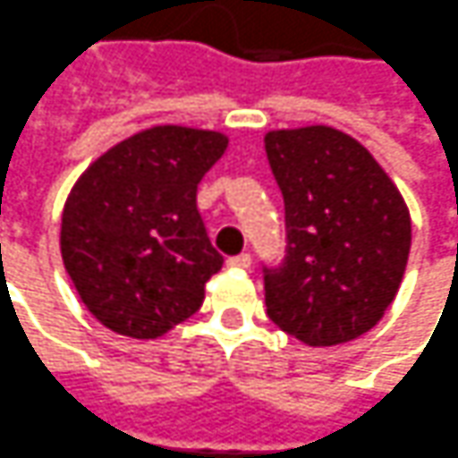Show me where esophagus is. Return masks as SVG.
<instances>
[{
	"mask_svg": "<svg viewBox=\"0 0 458 458\" xmlns=\"http://www.w3.org/2000/svg\"><path fill=\"white\" fill-rule=\"evenodd\" d=\"M229 267H234V269H250L251 267V257L247 251H242V254H236V257H229Z\"/></svg>",
	"mask_w": 458,
	"mask_h": 458,
	"instance_id": "obj_1",
	"label": "esophagus"
}]
</instances>
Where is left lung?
Wrapping results in <instances>:
<instances>
[{
    "label": "left lung",
    "instance_id": "obj_1",
    "mask_svg": "<svg viewBox=\"0 0 458 458\" xmlns=\"http://www.w3.org/2000/svg\"><path fill=\"white\" fill-rule=\"evenodd\" d=\"M287 254L265 269L269 320L312 348L355 340L395 300L411 251L401 191L370 150L330 125L269 131Z\"/></svg>",
    "mask_w": 458,
    "mask_h": 458
}]
</instances>
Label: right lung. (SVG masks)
Here are the masks:
<instances>
[{"label":"right lung","instance_id":"obj_1","mask_svg":"<svg viewBox=\"0 0 458 458\" xmlns=\"http://www.w3.org/2000/svg\"><path fill=\"white\" fill-rule=\"evenodd\" d=\"M229 146L219 131L153 125L106 150L63 208V265L107 330L165 335L204 302L224 265L196 208V189Z\"/></svg>","mask_w":458,"mask_h":458}]
</instances>
